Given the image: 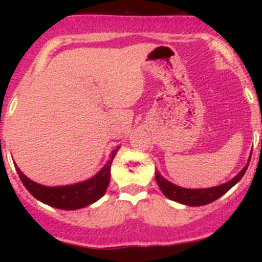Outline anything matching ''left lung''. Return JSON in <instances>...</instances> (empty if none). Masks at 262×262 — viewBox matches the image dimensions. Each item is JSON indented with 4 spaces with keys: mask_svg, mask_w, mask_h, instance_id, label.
<instances>
[{
    "mask_svg": "<svg viewBox=\"0 0 262 262\" xmlns=\"http://www.w3.org/2000/svg\"><path fill=\"white\" fill-rule=\"evenodd\" d=\"M251 155L249 158L248 164L245 165L244 169L240 171L237 175L231 179L230 181L223 183V185L215 186V187H209V188H185L180 187V186L175 185V183L167 181L165 177L159 171L155 172V180L158 186L160 187L161 192L170 200L175 201V202L186 204V206L191 207H198V206H204V204L212 203L213 201L218 200L219 197L223 196L224 193H227L229 189L233 187L234 185H236L237 182L242 180V177L244 176L249 166V162H250Z\"/></svg>",
    "mask_w": 262,
    "mask_h": 262,
    "instance_id": "obj_1",
    "label": "left lung"
}]
</instances>
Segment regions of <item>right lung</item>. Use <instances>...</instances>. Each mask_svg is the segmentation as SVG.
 <instances>
[{
	"mask_svg": "<svg viewBox=\"0 0 262 262\" xmlns=\"http://www.w3.org/2000/svg\"><path fill=\"white\" fill-rule=\"evenodd\" d=\"M118 149L119 146L112 150L106 165L95 176L82 182L73 183V185L55 186V187L54 186L50 187V186L40 185V183H37L28 179L16 164H14V167H16L17 173L19 175L20 181L23 182L25 187L31 192L33 197H35L40 202L48 204V206L54 207V208L75 210L95 203L96 201L100 200L106 193L111 180V165H112V161Z\"/></svg>",
	"mask_w": 262,
	"mask_h": 262,
	"instance_id": "1",
	"label": "right lung"
}]
</instances>
